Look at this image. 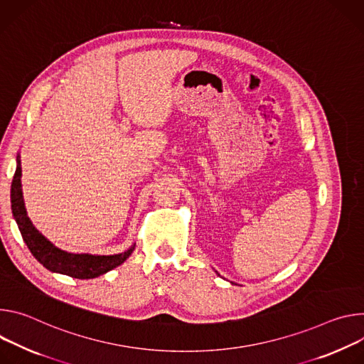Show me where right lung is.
<instances>
[{"mask_svg": "<svg viewBox=\"0 0 364 364\" xmlns=\"http://www.w3.org/2000/svg\"><path fill=\"white\" fill-rule=\"evenodd\" d=\"M16 173L11 182V210L18 225L24 243L40 264L53 273L66 274L76 279H94L111 269L124 263L133 253L136 245H132L126 252L118 255H90L69 253L56 247L31 223L24 205L21 189V160L20 154L16 159Z\"/></svg>", "mask_w": 364, "mask_h": 364, "instance_id": "add662e5", "label": "right lung"}]
</instances>
